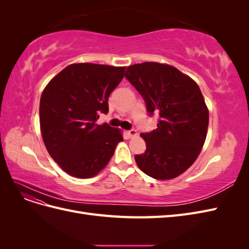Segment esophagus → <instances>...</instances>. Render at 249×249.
Here are the masks:
<instances>
[{
  "label": "esophagus",
  "mask_w": 249,
  "mask_h": 249,
  "mask_svg": "<svg viewBox=\"0 0 249 249\" xmlns=\"http://www.w3.org/2000/svg\"><path fill=\"white\" fill-rule=\"evenodd\" d=\"M126 135H127V137H129V138H133V137H135V136H137V131H135V130L127 131V132H126Z\"/></svg>",
  "instance_id": "1"
}]
</instances>
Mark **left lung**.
<instances>
[{"instance_id":"obj_1","label":"left lung","mask_w":249,"mask_h":249,"mask_svg":"<svg viewBox=\"0 0 249 249\" xmlns=\"http://www.w3.org/2000/svg\"><path fill=\"white\" fill-rule=\"evenodd\" d=\"M124 76L150 114L160 116L156 130L140 134L146 150L135 161L156 179L178 177L197 159L208 133L209 110L198 85L175 66L158 62L131 65Z\"/></svg>"}]
</instances>
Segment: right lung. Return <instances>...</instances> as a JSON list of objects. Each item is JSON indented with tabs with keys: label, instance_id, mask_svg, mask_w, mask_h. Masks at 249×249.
<instances>
[{
	"label": "right lung",
	"instance_id": "1",
	"mask_svg": "<svg viewBox=\"0 0 249 249\" xmlns=\"http://www.w3.org/2000/svg\"><path fill=\"white\" fill-rule=\"evenodd\" d=\"M125 66L73 63L43 89L39 105L40 131L50 156L70 176L95 177L106 167L123 134L107 124L108 99L124 76Z\"/></svg>",
	"mask_w": 249,
	"mask_h": 249
}]
</instances>
